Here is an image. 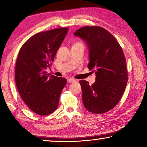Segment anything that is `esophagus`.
Segmentation results:
<instances>
[{
	"instance_id": "34e87169",
	"label": "esophagus",
	"mask_w": 147,
	"mask_h": 147,
	"mask_svg": "<svg viewBox=\"0 0 147 147\" xmlns=\"http://www.w3.org/2000/svg\"><path fill=\"white\" fill-rule=\"evenodd\" d=\"M67 82L69 83H73V82H76V80H74V79H72V78H69L67 79Z\"/></svg>"
}]
</instances>
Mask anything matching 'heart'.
Instances as JSON below:
<instances>
[{"label": "heart", "instance_id": "heart-1", "mask_svg": "<svg viewBox=\"0 0 147 147\" xmlns=\"http://www.w3.org/2000/svg\"><path fill=\"white\" fill-rule=\"evenodd\" d=\"M76 44H79V45H82V43H76Z\"/></svg>", "mask_w": 147, "mask_h": 147}]
</instances>
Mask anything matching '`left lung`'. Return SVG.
Listing matches in <instances>:
<instances>
[{
    "label": "left lung",
    "instance_id": "left-lung-1",
    "mask_svg": "<svg viewBox=\"0 0 147 147\" xmlns=\"http://www.w3.org/2000/svg\"><path fill=\"white\" fill-rule=\"evenodd\" d=\"M85 41L89 49L88 67L95 72V82L90 86L79 81L82 101L89 112L101 114L113 108L123 96L128 81L126 61L121 47L104 28L86 26L74 33Z\"/></svg>",
    "mask_w": 147,
    "mask_h": 147
}]
</instances>
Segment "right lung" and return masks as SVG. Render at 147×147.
I'll return each mask as SVG.
<instances>
[{"mask_svg": "<svg viewBox=\"0 0 147 147\" xmlns=\"http://www.w3.org/2000/svg\"><path fill=\"white\" fill-rule=\"evenodd\" d=\"M67 28L39 32L30 38L20 49L15 71L17 90L28 108L40 115L53 113L58 108L65 78L47 74L63 42Z\"/></svg>", "mask_w": 147, "mask_h": 147, "instance_id": "1", "label": "right lung"}]
</instances>
